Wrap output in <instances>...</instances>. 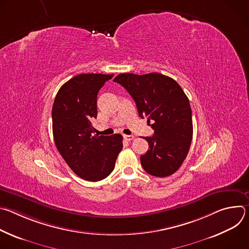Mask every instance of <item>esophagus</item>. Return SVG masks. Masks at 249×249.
<instances>
[{
	"label": "esophagus",
	"mask_w": 249,
	"mask_h": 249,
	"mask_svg": "<svg viewBox=\"0 0 249 249\" xmlns=\"http://www.w3.org/2000/svg\"><path fill=\"white\" fill-rule=\"evenodd\" d=\"M123 138H124L126 141H129V142H130V141H132V140L134 139V136H133V135H124Z\"/></svg>",
	"instance_id": "obj_1"
}]
</instances>
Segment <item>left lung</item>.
Here are the masks:
<instances>
[{
	"instance_id": "8db88e82",
	"label": "left lung",
	"mask_w": 249,
	"mask_h": 249,
	"mask_svg": "<svg viewBox=\"0 0 249 249\" xmlns=\"http://www.w3.org/2000/svg\"><path fill=\"white\" fill-rule=\"evenodd\" d=\"M120 84L136 102L139 116L147 117L155 133L145 137L149 150L141 164L151 175L165 177L178 169L190 149L193 124L189 99L173 79L159 74H120Z\"/></svg>"
}]
</instances>
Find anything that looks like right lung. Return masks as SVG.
<instances>
[{
    "instance_id": "obj_1",
    "label": "right lung",
    "mask_w": 249,
    "mask_h": 249,
    "mask_svg": "<svg viewBox=\"0 0 249 249\" xmlns=\"http://www.w3.org/2000/svg\"><path fill=\"white\" fill-rule=\"evenodd\" d=\"M113 75L81 74L58 90L52 108V129L57 150L78 176L88 181L106 178L123 148L122 136L92 135L99 89Z\"/></svg>"
}]
</instances>
